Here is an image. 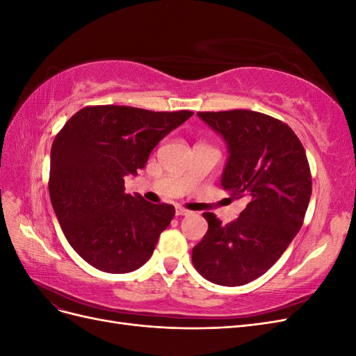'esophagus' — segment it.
Masks as SVG:
<instances>
[{
	"label": "esophagus",
	"instance_id": "34e87169",
	"mask_svg": "<svg viewBox=\"0 0 356 356\" xmlns=\"http://www.w3.org/2000/svg\"><path fill=\"white\" fill-rule=\"evenodd\" d=\"M188 213H190V211L186 209V208L178 207V208L175 209V215H177V217H182V215H188Z\"/></svg>",
	"mask_w": 356,
	"mask_h": 356
}]
</instances>
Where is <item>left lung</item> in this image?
Segmentation results:
<instances>
[{
    "instance_id": "1",
    "label": "left lung",
    "mask_w": 356,
    "mask_h": 356,
    "mask_svg": "<svg viewBox=\"0 0 356 356\" xmlns=\"http://www.w3.org/2000/svg\"><path fill=\"white\" fill-rule=\"evenodd\" d=\"M197 115L229 145L221 178L230 199H245L239 218L222 225L204 212L208 232L193 248V266L208 281L239 286L264 275L301 229L312 195L303 144L286 123L250 110Z\"/></svg>"
}]
</instances>
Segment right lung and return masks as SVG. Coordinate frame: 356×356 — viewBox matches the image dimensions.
<instances>
[{"mask_svg": "<svg viewBox=\"0 0 356 356\" xmlns=\"http://www.w3.org/2000/svg\"><path fill=\"white\" fill-rule=\"evenodd\" d=\"M193 111L89 105L58 132L50 153L49 193L60 229L84 261L106 273L136 270L152 257L175 208L126 195L149 153Z\"/></svg>", "mask_w": 356, "mask_h": 356, "instance_id": "add662e5", "label": "right lung"}]
</instances>
